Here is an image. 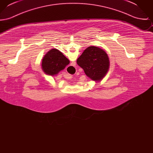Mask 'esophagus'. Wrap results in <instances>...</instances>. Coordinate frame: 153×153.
<instances>
[{"label":"esophagus","instance_id":"obj_1","mask_svg":"<svg viewBox=\"0 0 153 153\" xmlns=\"http://www.w3.org/2000/svg\"><path fill=\"white\" fill-rule=\"evenodd\" d=\"M74 65H75V62H72V65L69 66V68L72 67V66ZM68 76H69V79H71V78H72V77H73V76H72V75H71V74H69Z\"/></svg>","mask_w":153,"mask_h":153}]
</instances>
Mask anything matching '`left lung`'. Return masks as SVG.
I'll list each match as a JSON object with an SVG mask.
<instances>
[{"label": "left lung", "mask_w": 153, "mask_h": 153, "mask_svg": "<svg viewBox=\"0 0 153 153\" xmlns=\"http://www.w3.org/2000/svg\"><path fill=\"white\" fill-rule=\"evenodd\" d=\"M77 64L84 69L91 79L99 81L105 76L109 66L107 54L96 46L87 48L77 59Z\"/></svg>", "instance_id": "1"}]
</instances>
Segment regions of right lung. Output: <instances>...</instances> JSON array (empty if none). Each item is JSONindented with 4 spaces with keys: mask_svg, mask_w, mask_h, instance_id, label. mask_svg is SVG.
I'll return each instance as SVG.
<instances>
[{
    "mask_svg": "<svg viewBox=\"0 0 153 153\" xmlns=\"http://www.w3.org/2000/svg\"><path fill=\"white\" fill-rule=\"evenodd\" d=\"M69 64V60L57 49L48 51L42 59V66L44 72L54 76L63 70Z\"/></svg>",
    "mask_w": 153,
    "mask_h": 153,
    "instance_id": "right-lung-1",
    "label": "right lung"
}]
</instances>
